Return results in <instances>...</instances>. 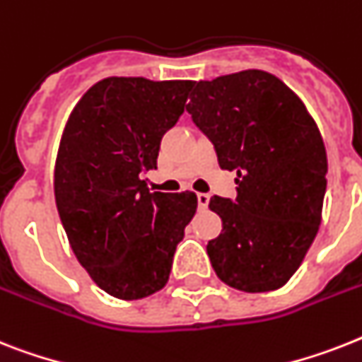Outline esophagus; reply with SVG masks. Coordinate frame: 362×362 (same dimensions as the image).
I'll return each instance as SVG.
<instances>
[{
    "mask_svg": "<svg viewBox=\"0 0 362 362\" xmlns=\"http://www.w3.org/2000/svg\"><path fill=\"white\" fill-rule=\"evenodd\" d=\"M197 201H199V208H208V202H210V195L208 193H197Z\"/></svg>",
    "mask_w": 362,
    "mask_h": 362,
    "instance_id": "esophagus-1",
    "label": "esophagus"
}]
</instances>
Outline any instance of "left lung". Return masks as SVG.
Masks as SVG:
<instances>
[{
  "label": "left lung",
  "instance_id": "8db88e82",
  "mask_svg": "<svg viewBox=\"0 0 362 362\" xmlns=\"http://www.w3.org/2000/svg\"><path fill=\"white\" fill-rule=\"evenodd\" d=\"M186 105L221 169L236 171L234 201L211 197L223 230L208 242L217 277L272 292L298 272L322 223L327 154L298 95L264 70L195 81Z\"/></svg>",
  "mask_w": 362,
  "mask_h": 362
}]
</instances>
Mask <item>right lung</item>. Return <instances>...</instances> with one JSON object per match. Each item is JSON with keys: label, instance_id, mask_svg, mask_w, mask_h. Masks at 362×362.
<instances>
[{"label": "right lung", "instance_id": "add662e5", "mask_svg": "<svg viewBox=\"0 0 362 362\" xmlns=\"http://www.w3.org/2000/svg\"><path fill=\"white\" fill-rule=\"evenodd\" d=\"M191 81L105 78L64 126L54 191L70 247L113 298L141 299L169 281L176 245L197 210L193 191L151 193L161 137L180 119Z\"/></svg>", "mask_w": 362, "mask_h": 362}]
</instances>
